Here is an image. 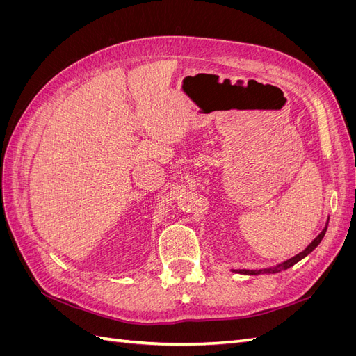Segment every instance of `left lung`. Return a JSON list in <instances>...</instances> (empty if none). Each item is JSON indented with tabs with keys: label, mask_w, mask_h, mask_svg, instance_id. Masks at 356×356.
<instances>
[{
	"label": "left lung",
	"mask_w": 356,
	"mask_h": 356,
	"mask_svg": "<svg viewBox=\"0 0 356 356\" xmlns=\"http://www.w3.org/2000/svg\"><path fill=\"white\" fill-rule=\"evenodd\" d=\"M325 232H327V225H325V229L322 230V232L318 234V238H315V241L312 242L303 252L297 254L296 257L289 258V260H286L285 263L279 264V266H276V267H272V268H264V270H246V268H242V270H234V272H236V273H243V275H260V273H277V272L286 270V268H289L291 266H294V264H296V263H298L300 260H303V258H305L306 255H309L312 251H314L315 248L321 243V241L324 239Z\"/></svg>",
	"instance_id": "obj_1"
}]
</instances>
